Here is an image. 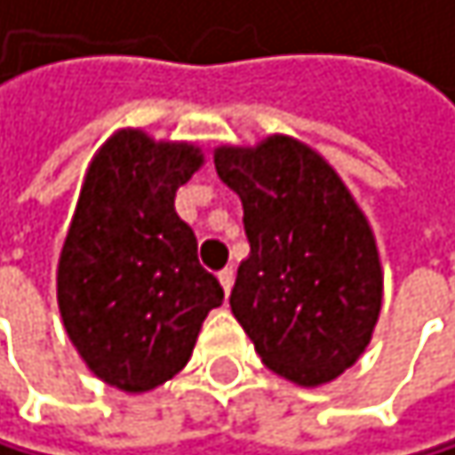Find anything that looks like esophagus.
<instances>
[{
  "label": "esophagus",
  "mask_w": 455,
  "mask_h": 455,
  "mask_svg": "<svg viewBox=\"0 0 455 455\" xmlns=\"http://www.w3.org/2000/svg\"><path fill=\"white\" fill-rule=\"evenodd\" d=\"M218 281H220L223 291L229 294V291H232V286H235V270H232V267H223V270L218 273Z\"/></svg>",
  "instance_id": "34e87169"
}]
</instances>
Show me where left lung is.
Masks as SVG:
<instances>
[{
    "label": "left lung",
    "instance_id": "left-lung-1",
    "mask_svg": "<svg viewBox=\"0 0 455 455\" xmlns=\"http://www.w3.org/2000/svg\"><path fill=\"white\" fill-rule=\"evenodd\" d=\"M215 172L240 196L251 243L232 314L270 371L303 387L333 382L369 347L382 308L369 220L336 169L289 136L218 147Z\"/></svg>",
    "mask_w": 455,
    "mask_h": 455
}]
</instances>
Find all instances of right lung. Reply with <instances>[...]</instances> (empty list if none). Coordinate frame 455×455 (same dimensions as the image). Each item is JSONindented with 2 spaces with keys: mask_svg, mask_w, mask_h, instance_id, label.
Returning <instances> with one entry per match:
<instances>
[{
  "mask_svg": "<svg viewBox=\"0 0 455 455\" xmlns=\"http://www.w3.org/2000/svg\"><path fill=\"white\" fill-rule=\"evenodd\" d=\"M204 155L194 144L114 133L86 169L57 267L65 330L90 371L147 393L185 369L223 289L199 265L174 196Z\"/></svg>",
  "mask_w": 455,
  "mask_h": 455,
  "instance_id": "1",
  "label": "right lung"
}]
</instances>
